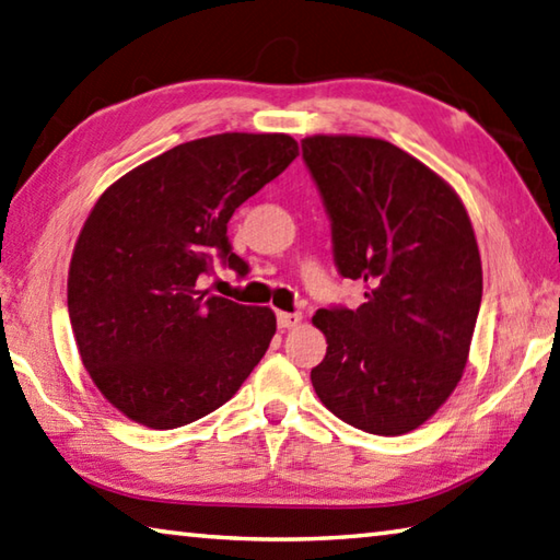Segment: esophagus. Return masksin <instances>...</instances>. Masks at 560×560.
<instances>
[{"instance_id": "1", "label": "esophagus", "mask_w": 560, "mask_h": 560, "mask_svg": "<svg viewBox=\"0 0 560 560\" xmlns=\"http://www.w3.org/2000/svg\"><path fill=\"white\" fill-rule=\"evenodd\" d=\"M302 322V314L300 312H278V326L280 329H292V326H298Z\"/></svg>"}]
</instances>
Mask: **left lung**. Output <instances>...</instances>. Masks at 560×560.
<instances>
[{
  "label": "left lung",
  "mask_w": 560,
  "mask_h": 560,
  "mask_svg": "<svg viewBox=\"0 0 560 560\" xmlns=\"http://www.w3.org/2000/svg\"><path fill=\"white\" fill-rule=\"evenodd\" d=\"M358 310H319L326 336L312 385L368 434L399 436L446 402L468 361L482 300L478 241L453 187L397 145L368 136L302 141Z\"/></svg>",
  "instance_id": "8db88e82"
}]
</instances>
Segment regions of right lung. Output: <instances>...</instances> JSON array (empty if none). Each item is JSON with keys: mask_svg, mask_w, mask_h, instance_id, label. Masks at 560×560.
Listing matches in <instances>:
<instances>
[{"mask_svg": "<svg viewBox=\"0 0 560 560\" xmlns=\"http://www.w3.org/2000/svg\"><path fill=\"white\" fill-rule=\"evenodd\" d=\"M300 155L288 133H217L133 167L84 221L68 272L82 365L151 429L207 417L266 355L276 314L199 290L214 260L246 276L231 214Z\"/></svg>", "mask_w": 560, "mask_h": 560, "instance_id": "1", "label": "right lung"}]
</instances>
